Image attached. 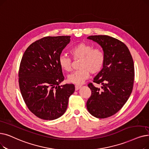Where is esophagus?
<instances>
[{"label":"esophagus","instance_id":"1","mask_svg":"<svg viewBox=\"0 0 149 149\" xmlns=\"http://www.w3.org/2000/svg\"><path fill=\"white\" fill-rule=\"evenodd\" d=\"M81 87V85H75V90H76V91L79 90Z\"/></svg>","mask_w":149,"mask_h":149}]
</instances>
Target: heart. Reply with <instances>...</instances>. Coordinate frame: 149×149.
Segmentation results:
<instances>
[{
  "instance_id": "b5f03b06",
  "label": "heart",
  "mask_w": 149,
  "mask_h": 149,
  "mask_svg": "<svg viewBox=\"0 0 149 149\" xmlns=\"http://www.w3.org/2000/svg\"><path fill=\"white\" fill-rule=\"evenodd\" d=\"M88 43L81 42L70 50V53L74 60H80V69L68 75L70 83L80 85L89 78L90 74H95L101 70L105 63V55L100 49H93ZM61 68L66 72L72 70V60L66 55H62L58 60Z\"/></svg>"
}]
</instances>
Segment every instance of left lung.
Masks as SVG:
<instances>
[{
  "label": "left lung",
  "instance_id": "1",
  "mask_svg": "<svg viewBox=\"0 0 149 149\" xmlns=\"http://www.w3.org/2000/svg\"><path fill=\"white\" fill-rule=\"evenodd\" d=\"M87 38L102 48L105 63L93 81L101 84V88L88 84L91 95L86 107L94 117L107 118L120 110L132 92L134 63L126 45L117 39L107 35L89 36Z\"/></svg>",
  "mask_w": 149,
  "mask_h": 149
}]
</instances>
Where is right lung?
Returning <instances> with one entry per match:
<instances>
[{
	"instance_id": "1",
	"label": "right lung",
	"mask_w": 149,
	"mask_h": 149,
	"mask_svg": "<svg viewBox=\"0 0 149 149\" xmlns=\"http://www.w3.org/2000/svg\"><path fill=\"white\" fill-rule=\"evenodd\" d=\"M70 38L44 37L30 44L22 56L19 88L28 108L40 119L54 120L61 117L75 91L73 84L60 85L64 78L58 60Z\"/></svg>"
}]
</instances>
